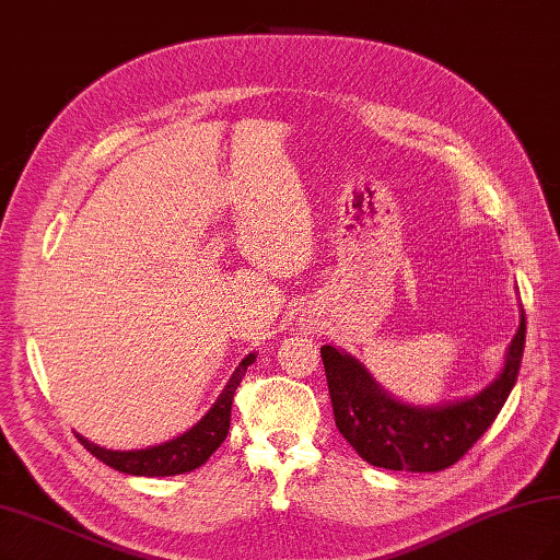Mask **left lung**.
Listing matches in <instances>:
<instances>
[{
    "label": "left lung",
    "mask_w": 560,
    "mask_h": 560,
    "mask_svg": "<svg viewBox=\"0 0 560 560\" xmlns=\"http://www.w3.org/2000/svg\"><path fill=\"white\" fill-rule=\"evenodd\" d=\"M525 335L522 311L501 375L479 395L440 407H413L389 397L353 355L323 347L319 353L339 433L373 467L395 471H443L452 467L501 413L520 373Z\"/></svg>",
    "instance_id": "8db88e82"
}]
</instances>
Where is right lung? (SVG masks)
<instances>
[{
	"label": "right lung",
	"mask_w": 560,
	"mask_h": 560,
	"mask_svg": "<svg viewBox=\"0 0 560 560\" xmlns=\"http://www.w3.org/2000/svg\"><path fill=\"white\" fill-rule=\"evenodd\" d=\"M253 363L255 353H247L241 365L235 368V373L231 375L229 385L223 387L219 399L207 411V416H201V421H197L183 435L168 440V443L147 450H105L77 433L79 443L103 464H108V467L122 474H132V477H175V474L192 471L201 467L217 452L225 435H229L233 395L237 385H241L247 365Z\"/></svg>",
	"instance_id": "1"
}]
</instances>
